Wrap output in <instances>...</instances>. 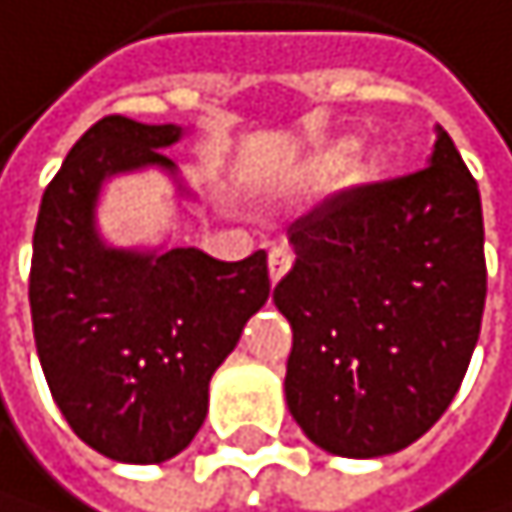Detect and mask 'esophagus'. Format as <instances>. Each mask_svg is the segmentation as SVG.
<instances>
[{
    "label": "esophagus",
    "mask_w": 512,
    "mask_h": 512,
    "mask_svg": "<svg viewBox=\"0 0 512 512\" xmlns=\"http://www.w3.org/2000/svg\"><path fill=\"white\" fill-rule=\"evenodd\" d=\"M267 267H270V279L279 282L282 276L289 273V267H292V254H289L286 248H273V251L267 254Z\"/></svg>",
    "instance_id": "esophagus-1"
}]
</instances>
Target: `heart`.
<instances>
[{
  "instance_id": "obj_1",
  "label": "heart",
  "mask_w": 512,
  "mask_h": 512,
  "mask_svg": "<svg viewBox=\"0 0 512 512\" xmlns=\"http://www.w3.org/2000/svg\"><path fill=\"white\" fill-rule=\"evenodd\" d=\"M351 152V142H339V145H332V149H326V152H320L311 164H307L304 170H301V183H320L326 173H332L335 167L342 164V158Z\"/></svg>"
}]
</instances>
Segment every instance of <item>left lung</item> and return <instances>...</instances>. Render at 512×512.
Returning <instances> with one entry per match:
<instances>
[{
  "mask_svg": "<svg viewBox=\"0 0 512 512\" xmlns=\"http://www.w3.org/2000/svg\"><path fill=\"white\" fill-rule=\"evenodd\" d=\"M273 301L292 323L286 401L317 448L385 457L448 410L485 311L482 198L438 127L429 167L301 217Z\"/></svg>",
  "mask_w": 512,
  "mask_h": 512,
  "instance_id": "8db88e82",
  "label": "left lung"
}]
</instances>
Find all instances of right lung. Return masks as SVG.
<instances>
[{
	"label": "right lung",
	"mask_w": 512,
	"mask_h": 512,
	"mask_svg": "<svg viewBox=\"0 0 512 512\" xmlns=\"http://www.w3.org/2000/svg\"><path fill=\"white\" fill-rule=\"evenodd\" d=\"M177 124L108 114L67 152L33 233L30 314L49 392L92 451L120 463L177 457L208 413V382L270 295L267 254L111 248L96 230L102 183L161 167Z\"/></svg>",
	"instance_id": "1"
}]
</instances>
